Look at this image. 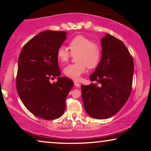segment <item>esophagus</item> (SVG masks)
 Returning <instances> with one entry per match:
<instances>
[{
  "mask_svg": "<svg viewBox=\"0 0 151 151\" xmlns=\"http://www.w3.org/2000/svg\"><path fill=\"white\" fill-rule=\"evenodd\" d=\"M74 84H75L76 86H80L79 82H78L77 81H74Z\"/></svg>",
  "mask_w": 151,
  "mask_h": 151,
  "instance_id": "obj_1",
  "label": "esophagus"
}]
</instances>
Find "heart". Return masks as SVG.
Segmentation results:
<instances>
[{
  "mask_svg": "<svg viewBox=\"0 0 151 151\" xmlns=\"http://www.w3.org/2000/svg\"><path fill=\"white\" fill-rule=\"evenodd\" d=\"M71 52L64 46H60L57 50V58L61 63L69 60L71 55H76L78 63L69 65L65 67L64 73L68 78L78 80L86 71V67H96L100 60L101 49L96 43H93L91 39L78 35L70 40L69 43Z\"/></svg>",
  "mask_w": 151,
  "mask_h": 151,
  "instance_id": "b5f03b06",
  "label": "heart"
}]
</instances>
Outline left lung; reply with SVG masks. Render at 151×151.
Here are the masks:
<instances>
[{
    "mask_svg": "<svg viewBox=\"0 0 151 151\" xmlns=\"http://www.w3.org/2000/svg\"><path fill=\"white\" fill-rule=\"evenodd\" d=\"M102 57L91 81L101 84L81 85L84 109L93 118L112 117L122 108L131 92L134 63L121 40L106 34L101 39Z\"/></svg>",
    "mask_w": 151,
    "mask_h": 151,
    "instance_id": "8db88e82",
    "label": "left lung"
}]
</instances>
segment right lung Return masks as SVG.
Here are the masks:
<instances>
[{"label": "right lung", "instance_id": "obj_1", "mask_svg": "<svg viewBox=\"0 0 151 151\" xmlns=\"http://www.w3.org/2000/svg\"><path fill=\"white\" fill-rule=\"evenodd\" d=\"M67 38L65 32L45 31L23 47L18 62L16 89L22 102L31 113L45 119L63 115L66 98L73 82L60 77L57 50ZM57 78L51 83L49 79Z\"/></svg>", "mask_w": 151, "mask_h": 151}]
</instances>
